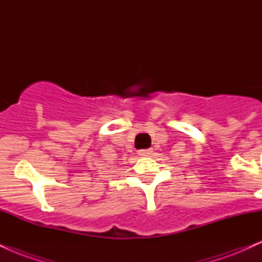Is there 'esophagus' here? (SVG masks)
I'll return each instance as SVG.
<instances>
[{
    "mask_svg": "<svg viewBox=\"0 0 262 262\" xmlns=\"http://www.w3.org/2000/svg\"><path fill=\"white\" fill-rule=\"evenodd\" d=\"M151 152H152L151 149H144V150H139V151H138V154H139L140 156H149Z\"/></svg>",
    "mask_w": 262,
    "mask_h": 262,
    "instance_id": "1",
    "label": "esophagus"
}]
</instances>
